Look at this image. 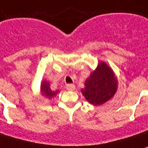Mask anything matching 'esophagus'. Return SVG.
Segmentation results:
<instances>
[{"mask_svg": "<svg viewBox=\"0 0 148 148\" xmlns=\"http://www.w3.org/2000/svg\"><path fill=\"white\" fill-rule=\"evenodd\" d=\"M66 90H70V91H73L75 90V86L74 84H68L66 85Z\"/></svg>", "mask_w": 148, "mask_h": 148, "instance_id": "obj_1", "label": "esophagus"}]
</instances>
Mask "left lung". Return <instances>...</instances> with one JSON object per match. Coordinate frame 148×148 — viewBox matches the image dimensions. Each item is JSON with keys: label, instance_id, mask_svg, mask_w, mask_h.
<instances>
[{"label": "left lung", "instance_id": "left-lung-1", "mask_svg": "<svg viewBox=\"0 0 148 148\" xmlns=\"http://www.w3.org/2000/svg\"><path fill=\"white\" fill-rule=\"evenodd\" d=\"M81 90L89 103L99 106L112 99L118 89V80L113 70L106 62H100L85 81Z\"/></svg>", "mask_w": 148, "mask_h": 148}]
</instances>
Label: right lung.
<instances>
[{"label":"right lung","instance_id":"1","mask_svg":"<svg viewBox=\"0 0 148 148\" xmlns=\"http://www.w3.org/2000/svg\"><path fill=\"white\" fill-rule=\"evenodd\" d=\"M40 90H41V95L42 96H44L45 98L47 99H52L53 97L57 95V94L59 92V90H55L53 91L52 90L50 89V84L48 81L46 80H42L41 82V87H40Z\"/></svg>","mask_w":148,"mask_h":148}]
</instances>
